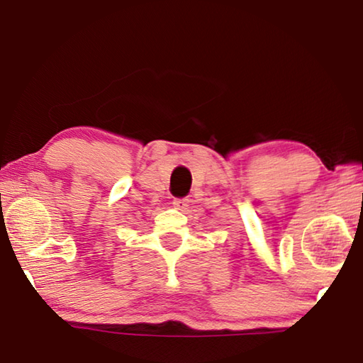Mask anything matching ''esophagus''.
Here are the masks:
<instances>
[{
    "mask_svg": "<svg viewBox=\"0 0 363 363\" xmlns=\"http://www.w3.org/2000/svg\"><path fill=\"white\" fill-rule=\"evenodd\" d=\"M172 206L182 211V208H186L189 206V199H174V201H172Z\"/></svg>",
    "mask_w": 363,
    "mask_h": 363,
    "instance_id": "esophagus-1",
    "label": "esophagus"
}]
</instances>
